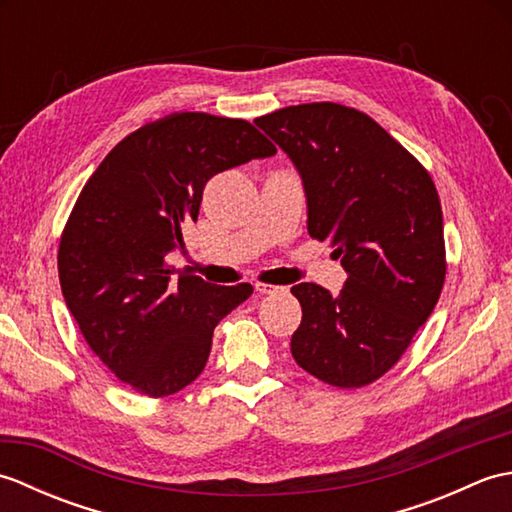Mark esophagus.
<instances>
[{
    "instance_id": "esophagus-1",
    "label": "esophagus",
    "mask_w": 512,
    "mask_h": 512,
    "mask_svg": "<svg viewBox=\"0 0 512 512\" xmlns=\"http://www.w3.org/2000/svg\"><path fill=\"white\" fill-rule=\"evenodd\" d=\"M255 290L259 292V295H275V292H281L284 288H281V286H275V284H262V281H257V284H255Z\"/></svg>"
}]
</instances>
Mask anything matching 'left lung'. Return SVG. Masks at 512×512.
<instances>
[{
	"label": "left lung",
	"instance_id": "1",
	"mask_svg": "<svg viewBox=\"0 0 512 512\" xmlns=\"http://www.w3.org/2000/svg\"><path fill=\"white\" fill-rule=\"evenodd\" d=\"M286 151L308 195V233L330 239L347 273L332 297L292 286L299 367L339 389L385 376L436 308L447 277L442 204L422 162L374 118L339 103H303L255 118Z\"/></svg>",
	"mask_w": 512,
	"mask_h": 512
}]
</instances>
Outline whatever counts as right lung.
<instances>
[{
    "instance_id": "1",
    "label": "right lung",
    "mask_w": 512,
    "mask_h": 512,
    "mask_svg": "<svg viewBox=\"0 0 512 512\" xmlns=\"http://www.w3.org/2000/svg\"><path fill=\"white\" fill-rule=\"evenodd\" d=\"M277 147L244 118L173 112L125 136L85 182L59 242V281L90 350L127 387L165 398L209 361L213 330L253 286L173 277L167 255L215 173Z\"/></svg>"
}]
</instances>
